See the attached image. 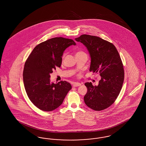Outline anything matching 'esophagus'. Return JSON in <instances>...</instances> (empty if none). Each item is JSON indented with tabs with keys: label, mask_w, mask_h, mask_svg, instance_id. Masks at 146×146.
Listing matches in <instances>:
<instances>
[{
	"label": "esophagus",
	"mask_w": 146,
	"mask_h": 146,
	"mask_svg": "<svg viewBox=\"0 0 146 146\" xmlns=\"http://www.w3.org/2000/svg\"><path fill=\"white\" fill-rule=\"evenodd\" d=\"M80 85H81V83H74L73 85V86L77 87V86H80Z\"/></svg>",
	"instance_id": "esophagus-1"
}]
</instances>
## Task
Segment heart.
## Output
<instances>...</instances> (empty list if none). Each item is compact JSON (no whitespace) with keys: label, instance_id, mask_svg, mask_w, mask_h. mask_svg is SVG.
Returning <instances> with one entry per match:
<instances>
[{"label":"heart","instance_id":"b5f03b06","mask_svg":"<svg viewBox=\"0 0 146 146\" xmlns=\"http://www.w3.org/2000/svg\"><path fill=\"white\" fill-rule=\"evenodd\" d=\"M80 52H80V51H79V52H78L76 54H78V53H80Z\"/></svg>","mask_w":146,"mask_h":146}]
</instances>
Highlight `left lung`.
<instances>
[{
	"instance_id": "left-lung-1",
	"label": "left lung",
	"mask_w": 146,
	"mask_h": 146,
	"mask_svg": "<svg viewBox=\"0 0 146 146\" xmlns=\"http://www.w3.org/2000/svg\"><path fill=\"white\" fill-rule=\"evenodd\" d=\"M86 48L90 56V70L99 73L98 85L86 83L88 91L84 97L85 104L93 110H104L114 103L121 89L124 79L122 61L115 46L100 37L82 35L76 38Z\"/></svg>"
}]
</instances>
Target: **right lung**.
<instances>
[{"mask_svg":"<svg viewBox=\"0 0 146 146\" xmlns=\"http://www.w3.org/2000/svg\"><path fill=\"white\" fill-rule=\"evenodd\" d=\"M72 45H76L72 39H50L36 45L25 62L23 73L25 90L31 101L42 111L58 108L72 89L69 83H54L50 78L53 70L61 67L64 50Z\"/></svg>","mask_w":146,"mask_h":146,"instance_id":"add662e5","label":"right lung"}]
</instances>
